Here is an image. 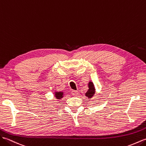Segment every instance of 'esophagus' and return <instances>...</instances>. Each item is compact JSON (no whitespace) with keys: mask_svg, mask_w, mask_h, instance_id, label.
Returning <instances> with one entry per match:
<instances>
[{"mask_svg":"<svg viewBox=\"0 0 146 146\" xmlns=\"http://www.w3.org/2000/svg\"><path fill=\"white\" fill-rule=\"evenodd\" d=\"M71 93H72V95L73 96H77V95H78V92L76 91V90H72Z\"/></svg>","mask_w":146,"mask_h":146,"instance_id":"esophagus-1","label":"esophagus"}]
</instances>
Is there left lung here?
<instances>
[{"label": "left lung", "mask_w": 146, "mask_h": 146, "mask_svg": "<svg viewBox=\"0 0 146 146\" xmlns=\"http://www.w3.org/2000/svg\"><path fill=\"white\" fill-rule=\"evenodd\" d=\"M88 87L89 89L87 90L86 93H85V96L88 99H92L96 94V88L94 84L91 80H90L88 83Z\"/></svg>", "instance_id": "8db88e82"}]
</instances>
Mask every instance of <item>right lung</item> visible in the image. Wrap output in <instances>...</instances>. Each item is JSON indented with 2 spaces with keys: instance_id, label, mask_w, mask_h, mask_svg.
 Instances as JSON below:
<instances>
[{
  "instance_id": "add662e5",
  "label": "right lung",
  "mask_w": 146,
  "mask_h": 146,
  "mask_svg": "<svg viewBox=\"0 0 146 146\" xmlns=\"http://www.w3.org/2000/svg\"><path fill=\"white\" fill-rule=\"evenodd\" d=\"M64 92L63 91H58V90H55L54 95V97L58 100H60L61 99H62L64 96Z\"/></svg>"
}]
</instances>
